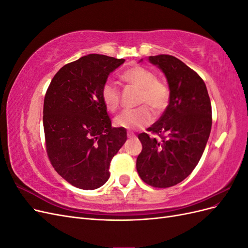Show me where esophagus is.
Segmentation results:
<instances>
[{
  "label": "esophagus",
  "instance_id": "1",
  "mask_svg": "<svg viewBox=\"0 0 248 248\" xmlns=\"http://www.w3.org/2000/svg\"><path fill=\"white\" fill-rule=\"evenodd\" d=\"M127 137H128L129 139H132V138H136V136H134V133H133V132H130V131H128V132H127Z\"/></svg>",
  "mask_w": 248,
  "mask_h": 248
}]
</instances>
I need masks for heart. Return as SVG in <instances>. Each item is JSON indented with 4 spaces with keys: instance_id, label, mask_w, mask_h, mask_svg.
<instances>
[{
    "instance_id": "b5f03b06",
    "label": "heart",
    "mask_w": 248,
    "mask_h": 248,
    "mask_svg": "<svg viewBox=\"0 0 248 248\" xmlns=\"http://www.w3.org/2000/svg\"><path fill=\"white\" fill-rule=\"evenodd\" d=\"M121 78L127 84L140 90L139 104L148 105L156 114L167 108L170 101V90L166 84L158 80L153 71L138 65L125 70ZM101 98L108 110L114 111L118 108L120 90L115 82H104L101 88ZM147 107L142 106L134 109L123 110L115 118V124L128 130L144 128L153 120L152 112Z\"/></svg>"
}]
</instances>
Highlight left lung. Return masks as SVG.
<instances>
[{
  "mask_svg": "<svg viewBox=\"0 0 248 248\" xmlns=\"http://www.w3.org/2000/svg\"><path fill=\"white\" fill-rule=\"evenodd\" d=\"M141 61V60H140ZM167 78L170 102L160 119L139 136L142 150L137 170L145 183L167 188L188 177L204 153L212 126V108L204 80L179 59L149 57Z\"/></svg>",
  "mask_w": 248,
  "mask_h": 248,
  "instance_id": "8db88e82",
  "label": "left lung"
}]
</instances>
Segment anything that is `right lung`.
I'll return each instance as SVG.
<instances>
[{
    "label": "right lung",
    "instance_id": "add662e5",
    "mask_svg": "<svg viewBox=\"0 0 248 248\" xmlns=\"http://www.w3.org/2000/svg\"><path fill=\"white\" fill-rule=\"evenodd\" d=\"M125 62L104 55L79 58L51 79L43 104L47 156L56 171L85 190L99 188L109 178V164L127 140L111 127L101 88Z\"/></svg>",
    "mask_w": 248,
    "mask_h": 248
}]
</instances>
